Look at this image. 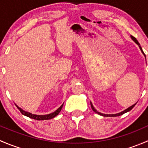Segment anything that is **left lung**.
Masks as SVG:
<instances>
[{"mask_svg":"<svg viewBox=\"0 0 148 148\" xmlns=\"http://www.w3.org/2000/svg\"><path fill=\"white\" fill-rule=\"evenodd\" d=\"M131 38H132V39L133 40V41H135V42L137 44H138V45L139 46V47H140V50H141L142 53H143V54H144V56H145V53H144V52H143V49H142V47H141V46H140V44H139V42H138V40H137L136 38H135V37H134V36H131ZM135 104H136V103H135V104H133V105H132V106H131V107H128L127 109H126V110H124V111L121 112H120V113H117V114H102V113H101V112H97V110H95V107H93V105H92V102H91V107H92V110H93V111L97 113L98 114H100V115H102V116H104V117H117V116H120V115H122V114H125V113L127 112L130 111V110H132V109L134 107H135Z\"/></svg>","mask_w":148,"mask_h":148,"instance_id":"8db88e82","label":"left lung"}]
</instances>
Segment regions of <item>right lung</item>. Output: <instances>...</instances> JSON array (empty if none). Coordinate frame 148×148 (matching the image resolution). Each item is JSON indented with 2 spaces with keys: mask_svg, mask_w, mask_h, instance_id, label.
Segmentation results:
<instances>
[{
  "mask_svg": "<svg viewBox=\"0 0 148 148\" xmlns=\"http://www.w3.org/2000/svg\"><path fill=\"white\" fill-rule=\"evenodd\" d=\"M63 104H62L61 107H59V108H58L56 111L53 112V113H51V114H45V115H37V114H31V113L28 112H26L24 111V110H23L21 108L18 107L17 105H16V107H17V108L19 110H20L21 114H23V115L26 116V117H30V118L34 119V120H50V119H52L53 118V117H56V116H57L58 114H59V113L61 112V110H62V107H63Z\"/></svg>",
  "mask_w": 148,
  "mask_h": 148,
  "instance_id": "add662e5",
  "label": "right lung"
}]
</instances>
